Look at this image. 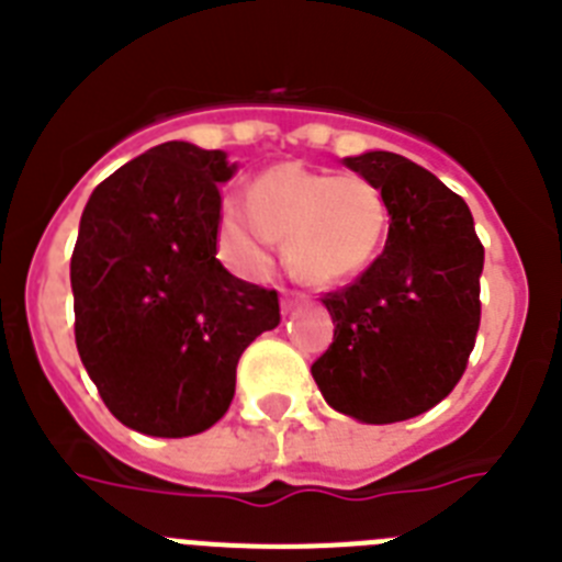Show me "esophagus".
Masks as SVG:
<instances>
[{
	"label": "esophagus",
	"instance_id": "34e87169",
	"mask_svg": "<svg viewBox=\"0 0 562 562\" xmlns=\"http://www.w3.org/2000/svg\"><path fill=\"white\" fill-rule=\"evenodd\" d=\"M301 301H304V295H301V292H284V297H281V310H284V315L286 312L295 310Z\"/></svg>",
	"mask_w": 562,
	"mask_h": 562
}]
</instances>
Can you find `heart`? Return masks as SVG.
I'll list each match as a JSON object with an SVG mask.
<instances>
[{
	"instance_id": "1",
	"label": "heart",
	"mask_w": 562,
	"mask_h": 562,
	"mask_svg": "<svg viewBox=\"0 0 562 562\" xmlns=\"http://www.w3.org/2000/svg\"><path fill=\"white\" fill-rule=\"evenodd\" d=\"M389 202L357 173L312 171L281 162L256 180L250 202L227 196L220 213V247L238 272H265L276 241L301 281L342 284L380 256L389 236Z\"/></svg>"
}]
</instances>
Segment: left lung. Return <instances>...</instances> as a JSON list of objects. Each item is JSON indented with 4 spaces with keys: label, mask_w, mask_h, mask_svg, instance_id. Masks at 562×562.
<instances>
[{
    "label": "left lung",
    "mask_w": 562,
    "mask_h": 562,
    "mask_svg": "<svg viewBox=\"0 0 562 562\" xmlns=\"http://www.w3.org/2000/svg\"><path fill=\"white\" fill-rule=\"evenodd\" d=\"M389 202L385 250L326 292L331 346L312 376L331 408L369 425L411 419L461 380L481 324L484 245L459 193L391 151L346 157Z\"/></svg>",
    "instance_id": "obj_1"
}]
</instances>
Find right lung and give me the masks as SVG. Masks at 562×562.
I'll return each instance as SVG.
<instances>
[{
	"label": "right lung",
	"mask_w": 562,
	"mask_h": 562,
	"mask_svg": "<svg viewBox=\"0 0 562 562\" xmlns=\"http://www.w3.org/2000/svg\"><path fill=\"white\" fill-rule=\"evenodd\" d=\"M225 151L171 140L106 177L69 261L76 346L114 419L182 439L231 408L241 351L281 324L278 292L216 258Z\"/></svg>",
	"instance_id": "obj_1"
}]
</instances>
